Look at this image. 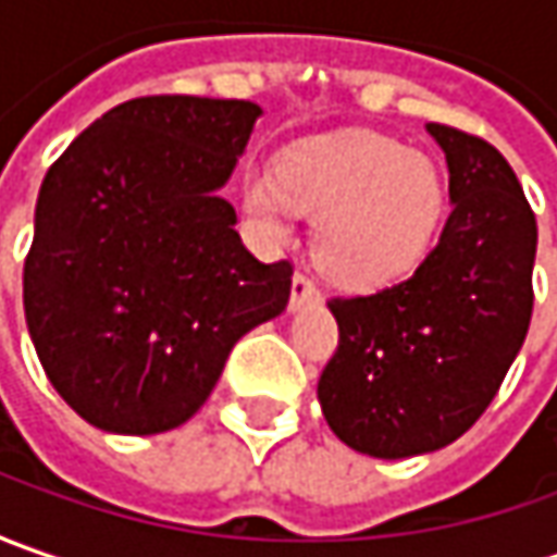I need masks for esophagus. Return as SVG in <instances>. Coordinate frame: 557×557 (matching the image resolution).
I'll list each match as a JSON object with an SVG mask.
<instances>
[{"mask_svg": "<svg viewBox=\"0 0 557 557\" xmlns=\"http://www.w3.org/2000/svg\"><path fill=\"white\" fill-rule=\"evenodd\" d=\"M319 300V290L312 285L310 275H294V282H290V310H300V307H307V304H315Z\"/></svg>", "mask_w": 557, "mask_h": 557, "instance_id": "34e87169", "label": "esophagus"}]
</instances>
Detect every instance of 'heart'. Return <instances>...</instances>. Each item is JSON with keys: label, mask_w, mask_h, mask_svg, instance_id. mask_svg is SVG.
Instances as JSON below:
<instances>
[{"label": "heart", "mask_w": 557, "mask_h": 557, "mask_svg": "<svg viewBox=\"0 0 557 557\" xmlns=\"http://www.w3.org/2000/svg\"><path fill=\"white\" fill-rule=\"evenodd\" d=\"M242 207L275 242L294 210L319 216L312 253L344 288L374 290L412 275L434 250L446 216L437 163L374 133H334L290 145L278 170H253Z\"/></svg>", "instance_id": "heart-1"}]
</instances>
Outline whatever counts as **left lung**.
I'll return each mask as SVG.
<instances>
[{
    "instance_id": "obj_1",
    "label": "left lung",
    "mask_w": 557,
    "mask_h": 557,
    "mask_svg": "<svg viewBox=\"0 0 557 557\" xmlns=\"http://www.w3.org/2000/svg\"><path fill=\"white\" fill-rule=\"evenodd\" d=\"M449 166L440 245L394 288L334 297L337 350L319 377L322 416L374 459L459 440L503 384L533 312L536 216L490 141L428 123Z\"/></svg>"
}]
</instances>
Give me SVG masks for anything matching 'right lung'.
Masks as SVG:
<instances>
[{
	"instance_id": "1",
	"label": "right lung",
	"mask_w": 557,
	"mask_h": 557,
	"mask_svg": "<svg viewBox=\"0 0 557 557\" xmlns=\"http://www.w3.org/2000/svg\"><path fill=\"white\" fill-rule=\"evenodd\" d=\"M260 114L235 98H133L42 180L27 329L61 399L108 434L185 424L235 341L288 307L290 263H260L220 195Z\"/></svg>"
}]
</instances>
